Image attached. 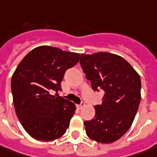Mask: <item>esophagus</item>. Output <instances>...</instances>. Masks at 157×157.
Returning a JSON list of instances; mask_svg holds the SVG:
<instances>
[{"mask_svg":"<svg viewBox=\"0 0 157 157\" xmlns=\"http://www.w3.org/2000/svg\"><path fill=\"white\" fill-rule=\"evenodd\" d=\"M84 106H85V103H84V102H82V103H81L80 105H77L76 107H77V109H82L83 108Z\"/></svg>","mask_w":157,"mask_h":157,"instance_id":"34e87169","label":"esophagus"}]
</instances>
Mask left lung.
Returning <instances> with one entry per match:
<instances>
[{
    "instance_id": "left-lung-1",
    "label": "left lung",
    "mask_w": 157,
    "mask_h": 157,
    "mask_svg": "<svg viewBox=\"0 0 157 157\" xmlns=\"http://www.w3.org/2000/svg\"><path fill=\"white\" fill-rule=\"evenodd\" d=\"M80 63L95 91H104L95 116L84 122L86 134L101 143L117 141L131 127L141 101V78L122 56L107 52L81 54Z\"/></svg>"
}]
</instances>
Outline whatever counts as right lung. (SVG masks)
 <instances>
[{
    "label": "right lung",
    "mask_w": 157,
    "mask_h": 157,
    "mask_svg": "<svg viewBox=\"0 0 157 157\" xmlns=\"http://www.w3.org/2000/svg\"><path fill=\"white\" fill-rule=\"evenodd\" d=\"M80 54L50 46L32 49L21 60L11 80L16 116L30 136L48 142L62 136L75 105L58 96L65 71L74 67Z\"/></svg>",
    "instance_id": "right-lung-1"
}]
</instances>
